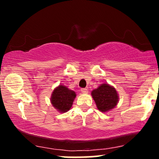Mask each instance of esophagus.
<instances>
[{
	"instance_id": "esophagus-1",
	"label": "esophagus",
	"mask_w": 159,
	"mask_h": 159,
	"mask_svg": "<svg viewBox=\"0 0 159 159\" xmlns=\"http://www.w3.org/2000/svg\"><path fill=\"white\" fill-rule=\"evenodd\" d=\"M81 90L83 93H88V90H87V88H81Z\"/></svg>"
}]
</instances>
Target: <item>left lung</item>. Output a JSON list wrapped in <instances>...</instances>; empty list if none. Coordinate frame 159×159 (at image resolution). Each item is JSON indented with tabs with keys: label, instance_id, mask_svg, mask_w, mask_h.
<instances>
[{
	"label": "left lung",
	"instance_id": "1",
	"mask_svg": "<svg viewBox=\"0 0 159 159\" xmlns=\"http://www.w3.org/2000/svg\"><path fill=\"white\" fill-rule=\"evenodd\" d=\"M92 96L97 108L102 112H106L114 108L118 102V94L114 87L103 84L92 91Z\"/></svg>",
	"mask_w": 159,
	"mask_h": 159
}]
</instances>
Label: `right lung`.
Wrapping results in <instances>:
<instances>
[{"mask_svg":"<svg viewBox=\"0 0 159 159\" xmlns=\"http://www.w3.org/2000/svg\"><path fill=\"white\" fill-rule=\"evenodd\" d=\"M75 96V92L70 90L65 86L60 85L53 91L51 102L57 111L64 113L71 108Z\"/></svg>","mask_w":159,"mask_h":159,"instance_id":"add662e5","label":"right lung"}]
</instances>
